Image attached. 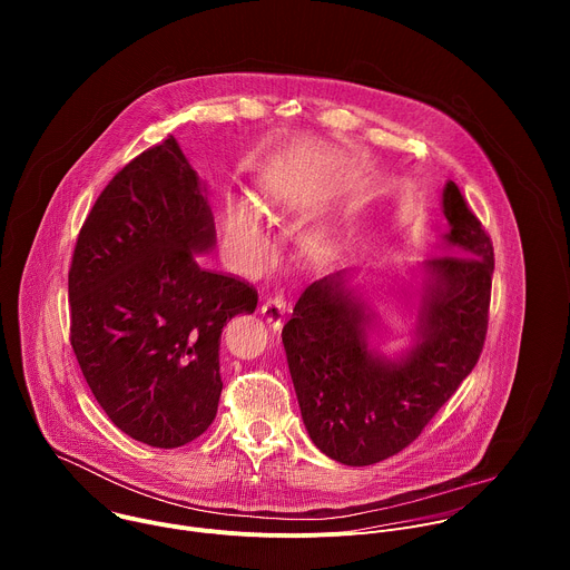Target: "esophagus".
I'll list each match as a JSON object with an SVG mask.
<instances>
[{"instance_id": "obj_1", "label": "esophagus", "mask_w": 570, "mask_h": 570, "mask_svg": "<svg viewBox=\"0 0 570 570\" xmlns=\"http://www.w3.org/2000/svg\"><path fill=\"white\" fill-rule=\"evenodd\" d=\"M262 313H264V317H266L268 322L279 324V322L286 317V313H288V302H286V297H284L282 293H273L271 297L264 299Z\"/></svg>"}]
</instances>
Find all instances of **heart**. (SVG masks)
<instances>
[{"label": "heart", "mask_w": 570, "mask_h": 570, "mask_svg": "<svg viewBox=\"0 0 570 570\" xmlns=\"http://www.w3.org/2000/svg\"><path fill=\"white\" fill-rule=\"evenodd\" d=\"M223 232L227 240L238 253V257L246 262L248 266H259L268 259L271 255V243L268 236L262 227L257 209L243 198H227L223 205ZM313 243H320L315 238Z\"/></svg>", "instance_id": "b5f03b06"}]
</instances>
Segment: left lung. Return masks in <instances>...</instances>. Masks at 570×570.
Listing matches in <instances>:
<instances>
[{"instance_id": "obj_1", "label": "left lung", "mask_w": 570, "mask_h": 570, "mask_svg": "<svg viewBox=\"0 0 570 570\" xmlns=\"http://www.w3.org/2000/svg\"><path fill=\"white\" fill-rule=\"evenodd\" d=\"M442 212L446 257L417 264L413 282L394 291L413 315L409 347H379L381 315L350 271L308 284L284 324L302 422L313 444L341 464H374L415 442L478 363L494 248L451 180Z\"/></svg>"}]
</instances>
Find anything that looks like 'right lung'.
<instances>
[{"instance_id":"1","label":"right lung","mask_w":570,"mask_h":570,"mask_svg":"<svg viewBox=\"0 0 570 570\" xmlns=\"http://www.w3.org/2000/svg\"><path fill=\"white\" fill-rule=\"evenodd\" d=\"M214 243L207 185L174 137L110 180L76 240V361L110 422L148 446L176 449L209 429L223 327L257 308L253 286L200 266Z\"/></svg>"}]
</instances>
